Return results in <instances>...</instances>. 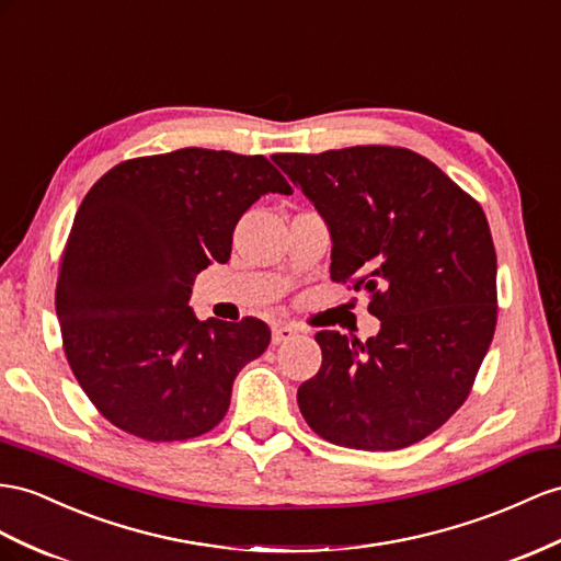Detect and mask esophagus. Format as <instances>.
I'll use <instances>...</instances> for the list:
<instances>
[{"label":"esophagus","instance_id":"1","mask_svg":"<svg viewBox=\"0 0 561 561\" xmlns=\"http://www.w3.org/2000/svg\"><path fill=\"white\" fill-rule=\"evenodd\" d=\"M294 336H296V329L289 327V324H275V327H272V343H275V346H279V343L291 341Z\"/></svg>","mask_w":561,"mask_h":561}]
</instances>
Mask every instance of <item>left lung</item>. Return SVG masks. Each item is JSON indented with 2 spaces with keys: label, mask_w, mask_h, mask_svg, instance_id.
Listing matches in <instances>:
<instances>
[{
  "label": "left lung",
  "mask_w": 561,
  "mask_h": 561,
  "mask_svg": "<svg viewBox=\"0 0 561 561\" xmlns=\"http://www.w3.org/2000/svg\"><path fill=\"white\" fill-rule=\"evenodd\" d=\"M332 232V279L369 294L381 332H318L322 367L298 408L355 450L420 443L462 408L497 324V257L485 213L428 158L403 147L275 153ZM348 286V289H351Z\"/></svg>",
  "instance_id": "8db88e82"
}]
</instances>
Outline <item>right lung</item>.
<instances>
[{
  "mask_svg": "<svg viewBox=\"0 0 561 561\" xmlns=\"http://www.w3.org/2000/svg\"><path fill=\"white\" fill-rule=\"evenodd\" d=\"M291 194L265 156L186 147L99 178L76 213L56 282L66 360L113 426L170 443L218 426L243 365L261 357L257 318L198 322L192 282L227 263L239 218Z\"/></svg>",
  "mask_w": 561,
  "mask_h": 561,
  "instance_id": "1",
  "label": "right lung"
}]
</instances>
